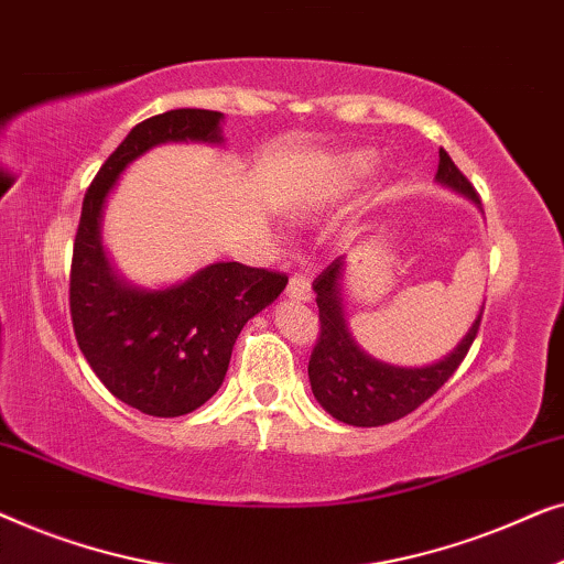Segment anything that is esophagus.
Instances as JSON below:
<instances>
[{"mask_svg": "<svg viewBox=\"0 0 564 564\" xmlns=\"http://www.w3.org/2000/svg\"><path fill=\"white\" fill-rule=\"evenodd\" d=\"M288 295H290L292 300H311V297H313L311 282H307L305 276H300V274L290 276V282H288Z\"/></svg>", "mask_w": 564, "mask_h": 564, "instance_id": "1", "label": "esophagus"}]
</instances>
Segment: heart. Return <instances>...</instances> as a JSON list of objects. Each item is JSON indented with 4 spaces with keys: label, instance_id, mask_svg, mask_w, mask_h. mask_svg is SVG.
Listing matches in <instances>:
<instances>
[{
    "label": "heart",
    "instance_id": "1",
    "mask_svg": "<svg viewBox=\"0 0 564 564\" xmlns=\"http://www.w3.org/2000/svg\"><path fill=\"white\" fill-rule=\"evenodd\" d=\"M372 172L375 156H369V153H354V156L344 159V164L338 166V184H341V187H351L354 182H361Z\"/></svg>",
    "mask_w": 564,
    "mask_h": 564
}]
</instances>
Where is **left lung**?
Here are the masks:
<instances>
[{"label":"left lung","mask_w":564,"mask_h":564,"mask_svg":"<svg viewBox=\"0 0 564 564\" xmlns=\"http://www.w3.org/2000/svg\"><path fill=\"white\" fill-rule=\"evenodd\" d=\"M436 180L446 187L462 192V195L480 205L473 184L459 172L449 153L438 151ZM341 272L344 259L323 269L315 276V303H318V338H315L307 377H311L313 395L334 419L349 423V426H384L403 415L413 413L415 408L426 403L457 367L465 361L469 346H473L477 330H480L482 313L462 338L457 349L436 365L421 369L390 367L375 361L351 341L341 315Z\"/></svg>","instance_id":"left-lung-1"}]
</instances>
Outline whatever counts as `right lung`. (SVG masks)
<instances>
[{
    "mask_svg": "<svg viewBox=\"0 0 564 564\" xmlns=\"http://www.w3.org/2000/svg\"><path fill=\"white\" fill-rule=\"evenodd\" d=\"M220 120L187 107L138 122L91 180L74 238L68 305L79 349L115 398L156 419L192 413L218 392L246 321L288 284L280 272L218 261L174 288L135 290L112 274L99 243L105 199L122 169L166 141L220 143Z\"/></svg>",
    "mask_w": 564,
    "mask_h": 564,
    "instance_id": "add662e5",
    "label": "right lung"
}]
</instances>
